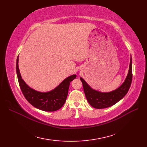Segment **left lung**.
Listing matches in <instances>:
<instances>
[{
	"instance_id": "8db88e82",
	"label": "left lung",
	"mask_w": 147,
	"mask_h": 147,
	"mask_svg": "<svg viewBox=\"0 0 147 147\" xmlns=\"http://www.w3.org/2000/svg\"><path fill=\"white\" fill-rule=\"evenodd\" d=\"M132 78V59H130L129 69L125 81L122 85L110 92H100L92 88L86 83L82 78L80 80L82 82L84 94L86 99L92 107L96 109H105L115 105L124 97L128 92L131 86Z\"/></svg>"
}]
</instances>
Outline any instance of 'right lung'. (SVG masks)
Returning <instances> with one entry per match:
<instances>
[{"label":"right lung","mask_w":147,"mask_h":147,"mask_svg":"<svg viewBox=\"0 0 147 147\" xmlns=\"http://www.w3.org/2000/svg\"><path fill=\"white\" fill-rule=\"evenodd\" d=\"M16 73L21 90L26 100L35 108L45 112H55L64 105L67 97L70 83L77 77L76 75H71L53 90L41 92L30 88L22 79L18 67V56L16 60Z\"/></svg>","instance_id":"obj_1"}]
</instances>
